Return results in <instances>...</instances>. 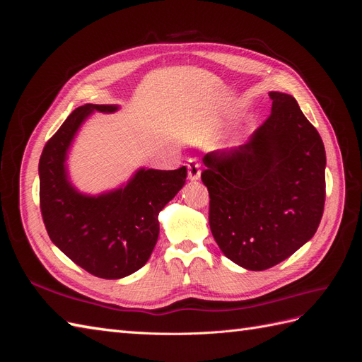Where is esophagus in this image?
<instances>
[{"label":"esophagus","instance_id":"34e87169","mask_svg":"<svg viewBox=\"0 0 362 362\" xmlns=\"http://www.w3.org/2000/svg\"><path fill=\"white\" fill-rule=\"evenodd\" d=\"M187 169H189V180L190 181H198L201 178V164H199L198 158H189Z\"/></svg>","mask_w":362,"mask_h":362}]
</instances>
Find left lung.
<instances>
[{"label":"left lung","instance_id":"left-lung-1","mask_svg":"<svg viewBox=\"0 0 362 362\" xmlns=\"http://www.w3.org/2000/svg\"><path fill=\"white\" fill-rule=\"evenodd\" d=\"M272 113L245 145L202 161L210 228L226 258L266 270L313 238L325 208L322 137L291 95L270 92Z\"/></svg>","mask_w":362,"mask_h":362}]
</instances>
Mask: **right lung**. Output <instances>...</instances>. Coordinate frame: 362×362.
Returning <instances> with one entry per match:
<instances>
[{"label": "right lung", "instance_id": "1", "mask_svg": "<svg viewBox=\"0 0 362 362\" xmlns=\"http://www.w3.org/2000/svg\"><path fill=\"white\" fill-rule=\"evenodd\" d=\"M117 105L86 104L74 110L42 151L40 211L51 242L76 266L103 279H120L146 264L160 234L158 213L187 178L177 170L139 169L116 190L83 194L69 181L66 157L81 124Z\"/></svg>", "mask_w": 362, "mask_h": 362}]
</instances>
